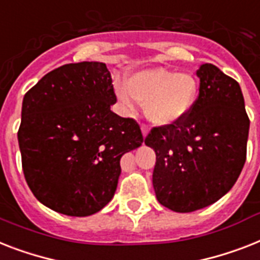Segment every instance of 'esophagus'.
<instances>
[{
    "mask_svg": "<svg viewBox=\"0 0 260 260\" xmlns=\"http://www.w3.org/2000/svg\"><path fill=\"white\" fill-rule=\"evenodd\" d=\"M141 134H143V136H144V137L148 136V134H149L148 126H147V125H141Z\"/></svg>",
    "mask_w": 260,
    "mask_h": 260,
    "instance_id": "34e87169",
    "label": "esophagus"
}]
</instances>
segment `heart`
<instances>
[{
  "mask_svg": "<svg viewBox=\"0 0 260 260\" xmlns=\"http://www.w3.org/2000/svg\"><path fill=\"white\" fill-rule=\"evenodd\" d=\"M116 94L126 108H134V100L144 104L148 121L167 126L188 115L198 97V82L187 73L151 68L134 73L126 85L117 82Z\"/></svg>",
  "mask_w": 260,
  "mask_h": 260,
  "instance_id": "b5f03b06",
  "label": "heart"
}]
</instances>
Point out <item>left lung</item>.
<instances>
[{
    "label": "left lung",
    "instance_id": "8db88e82",
    "mask_svg": "<svg viewBox=\"0 0 260 260\" xmlns=\"http://www.w3.org/2000/svg\"><path fill=\"white\" fill-rule=\"evenodd\" d=\"M196 75L199 96L188 115L152 128L144 141L156 153V198L175 212L218 202L246 163L250 119L239 84L212 64L200 65Z\"/></svg>",
    "mask_w": 260,
    "mask_h": 260
}]
</instances>
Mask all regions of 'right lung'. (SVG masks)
Segmentation results:
<instances>
[{"instance_id":"1","label":"right lung","mask_w":260,"mask_h":260,"mask_svg":"<svg viewBox=\"0 0 260 260\" xmlns=\"http://www.w3.org/2000/svg\"><path fill=\"white\" fill-rule=\"evenodd\" d=\"M116 103L104 62L67 64L45 75L22 100V170L50 210L89 216L115 195L120 159L143 143L140 126L111 111Z\"/></svg>"}]
</instances>
